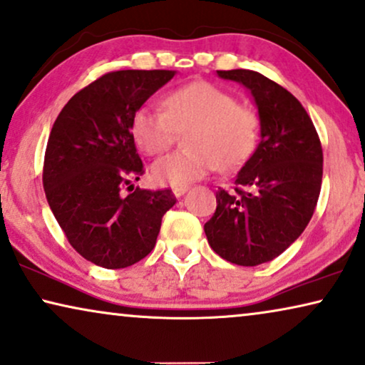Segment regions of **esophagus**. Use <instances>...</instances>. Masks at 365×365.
Returning <instances> with one entry per match:
<instances>
[{
  "instance_id": "obj_1",
  "label": "esophagus",
  "mask_w": 365,
  "mask_h": 365,
  "mask_svg": "<svg viewBox=\"0 0 365 365\" xmlns=\"http://www.w3.org/2000/svg\"><path fill=\"white\" fill-rule=\"evenodd\" d=\"M188 185H177V187H173L172 188V192H173V195H175V197L178 198V197H182V195H185L188 192Z\"/></svg>"
}]
</instances>
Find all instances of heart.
I'll use <instances>...</instances> for the list:
<instances>
[{
  "label": "heart",
  "instance_id": "obj_1",
  "mask_svg": "<svg viewBox=\"0 0 365 365\" xmlns=\"http://www.w3.org/2000/svg\"><path fill=\"white\" fill-rule=\"evenodd\" d=\"M163 110L142 106L133 112L130 133L147 155H158L170 145L173 132H187L190 150L158 158L150 168L158 185H187L217 168L240 167L251 155L258 137L253 112L238 106L235 97L212 82L197 81L168 92Z\"/></svg>",
  "mask_w": 365,
  "mask_h": 365
}]
</instances>
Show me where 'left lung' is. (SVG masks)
<instances>
[{"label": "left lung", "mask_w": 365, "mask_h": 365, "mask_svg": "<svg viewBox=\"0 0 365 365\" xmlns=\"http://www.w3.org/2000/svg\"><path fill=\"white\" fill-rule=\"evenodd\" d=\"M217 74L250 91L259 143L236 175L235 192H217V212L205 223V235L223 259L258 266L289 248L309 223L322 182L321 140L284 87L250 69Z\"/></svg>", "instance_id": "obj_1"}]
</instances>
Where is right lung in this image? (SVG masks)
<instances>
[{
	"mask_svg": "<svg viewBox=\"0 0 365 365\" xmlns=\"http://www.w3.org/2000/svg\"><path fill=\"white\" fill-rule=\"evenodd\" d=\"M177 71H115L71 97L46 147L43 185L51 212L87 261L120 269L145 258L162 217L177 203L172 190H140L143 163L130 133L133 112Z\"/></svg>",
	"mask_w": 365,
	"mask_h": 365,
	"instance_id": "obj_1",
	"label": "right lung"
}]
</instances>
